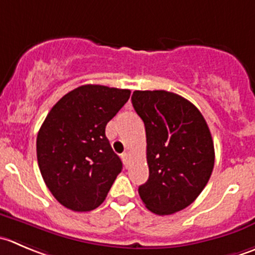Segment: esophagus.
I'll use <instances>...</instances> for the list:
<instances>
[{
  "label": "esophagus",
  "mask_w": 255,
  "mask_h": 255,
  "mask_svg": "<svg viewBox=\"0 0 255 255\" xmlns=\"http://www.w3.org/2000/svg\"><path fill=\"white\" fill-rule=\"evenodd\" d=\"M122 159H123V162H125L126 167H128V163H129V154H128V153H123Z\"/></svg>",
  "instance_id": "1"
}]
</instances>
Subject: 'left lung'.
I'll return each instance as SVG.
<instances>
[{"mask_svg":"<svg viewBox=\"0 0 255 255\" xmlns=\"http://www.w3.org/2000/svg\"><path fill=\"white\" fill-rule=\"evenodd\" d=\"M132 105L147 137L149 178L138 193L148 209L168 216L193 203L211 178L214 144L198 108L167 91H134Z\"/></svg>","mask_w":255,"mask_h":255,"instance_id":"8db88e82","label":"left lung"}]
</instances>
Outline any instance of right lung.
Instances as JSON below:
<instances>
[{"label":"right lung","instance_id":"right-lung-1","mask_svg":"<svg viewBox=\"0 0 255 255\" xmlns=\"http://www.w3.org/2000/svg\"><path fill=\"white\" fill-rule=\"evenodd\" d=\"M129 90L85 85L52 107L37 134V160L54 198L75 212L97 208L122 170L106 126L126 105Z\"/></svg>","mask_w":255,"mask_h":255}]
</instances>
